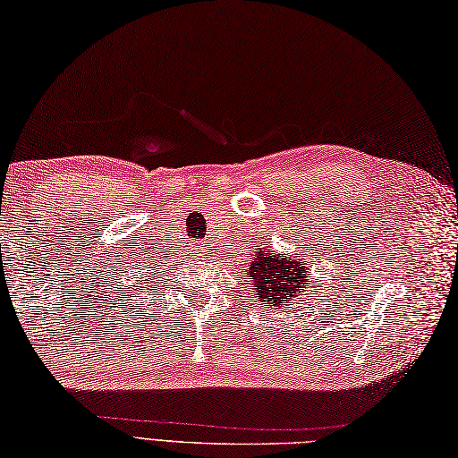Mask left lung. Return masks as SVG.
I'll use <instances>...</instances> for the list:
<instances>
[{
  "instance_id": "8db88e82",
  "label": "left lung",
  "mask_w": 458,
  "mask_h": 458,
  "mask_svg": "<svg viewBox=\"0 0 458 458\" xmlns=\"http://www.w3.org/2000/svg\"><path fill=\"white\" fill-rule=\"evenodd\" d=\"M246 276V282L254 286L256 302H262L264 309H284V312L301 304V296L312 282L301 258L294 260L290 254L280 256L272 248H260L254 254Z\"/></svg>"
}]
</instances>
